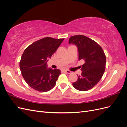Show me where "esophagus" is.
<instances>
[{"instance_id": "1", "label": "esophagus", "mask_w": 127, "mask_h": 127, "mask_svg": "<svg viewBox=\"0 0 127 127\" xmlns=\"http://www.w3.org/2000/svg\"><path fill=\"white\" fill-rule=\"evenodd\" d=\"M64 72L65 73H66V74H71V71L68 70H64Z\"/></svg>"}]
</instances>
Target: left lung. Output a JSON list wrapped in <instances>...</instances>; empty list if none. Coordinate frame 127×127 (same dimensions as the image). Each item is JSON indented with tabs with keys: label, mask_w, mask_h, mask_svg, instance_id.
I'll return each instance as SVG.
<instances>
[{
	"label": "left lung",
	"mask_w": 127,
	"mask_h": 127,
	"mask_svg": "<svg viewBox=\"0 0 127 127\" xmlns=\"http://www.w3.org/2000/svg\"><path fill=\"white\" fill-rule=\"evenodd\" d=\"M69 43L77 47L79 60L84 61L82 75L72 85L80 91L91 90L99 82L105 69L106 56L103 50L95 41L83 35L71 36Z\"/></svg>",
	"instance_id": "1"
}]
</instances>
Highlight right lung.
<instances>
[{"mask_svg": "<svg viewBox=\"0 0 127 127\" xmlns=\"http://www.w3.org/2000/svg\"><path fill=\"white\" fill-rule=\"evenodd\" d=\"M64 40L44 37L25 49L20 68L25 81L34 90L45 92L56 85L61 71L58 69L47 68V59L50 58Z\"/></svg>", "mask_w": 127, "mask_h": 127, "instance_id": "obj_1", "label": "right lung"}]
</instances>
